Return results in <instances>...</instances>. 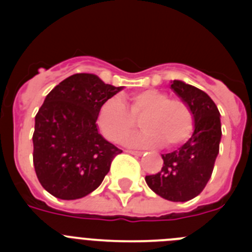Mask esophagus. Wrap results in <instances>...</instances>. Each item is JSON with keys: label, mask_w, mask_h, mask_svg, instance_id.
<instances>
[{"label": "esophagus", "mask_w": 252, "mask_h": 252, "mask_svg": "<svg viewBox=\"0 0 252 252\" xmlns=\"http://www.w3.org/2000/svg\"><path fill=\"white\" fill-rule=\"evenodd\" d=\"M126 151V153H128V154H132V155H136V157H140V155H141V151H137V150H125Z\"/></svg>", "instance_id": "esophagus-1"}]
</instances>
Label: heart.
<instances>
[{"instance_id": "b5f03b06", "label": "heart", "mask_w": 252, "mask_h": 252, "mask_svg": "<svg viewBox=\"0 0 252 252\" xmlns=\"http://www.w3.org/2000/svg\"><path fill=\"white\" fill-rule=\"evenodd\" d=\"M128 110L117 97L108 99L101 107L98 125L111 141H121L140 120L145 131L131 135L126 142L133 146L174 148L186 141L194 127L192 108L182 98H169V94L157 90L133 93L127 98Z\"/></svg>"}]
</instances>
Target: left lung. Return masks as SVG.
Listing matches in <instances>:
<instances>
[{
	"mask_svg": "<svg viewBox=\"0 0 252 252\" xmlns=\"http://www.w3.org/2000/svg\"><path fill=\"white\" fill-rule=\"evenodd\" d=\"M192 108L194 131L178 150L161 155L164 164L157 174L146 175L153 192L171 202H187L201 194L212 175L221 141V120L215 102L203 91L184 82L170 84Z\"/></svg>",
	"mask_w": 252,
	"mask_h": 252,
	"instance_id": "obj_1",
	"label": "left lung"
}]
</instances>
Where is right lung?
Returning <instances> with one entry per match:
<instances>
[{
    "mask_svg": "<svg viewBox=\"0 0 252 252\" xmlns=\"http://www.w3.org/2000/svg\"><path fill=\"white\" fill-rule=\"evenodd\" d=\"M121 91L88 73L73 74L46 95L35 116V173L59 199H78L99 187L111 162L122 153L101 136L97 117L106 101Z\"/></svg>",
    "mask_w": 252,
    "mask_h": 252,
    "instance_id": "add662e5",
    "label": "right lung"
}]
</instances>
